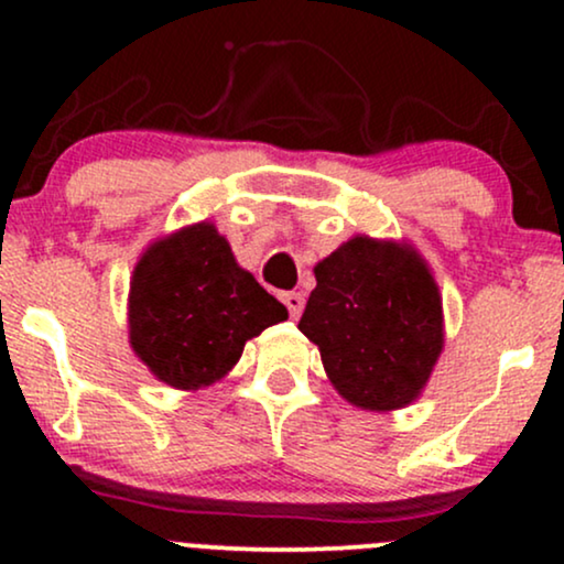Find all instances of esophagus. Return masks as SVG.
Masks as SVG:
<instances>
[{
	"label": "esophagus",
	"instance_id": "esophagus-1",
	"mask_svg": "<svg viewBox=\"0 0 564 564\" xmlns=\"http://www.w3.org/2000/svg\"><path fill=\"white\" fill-rule=\"evenodd\" d=\"M281 300H283V304H286L289 307V315L291 318H300L302 315V307H304V296L300 294V291H286V294H281Z\"/></svg>",
	"mask_w": 564,
	"mask_h": 564
}]
</instances>
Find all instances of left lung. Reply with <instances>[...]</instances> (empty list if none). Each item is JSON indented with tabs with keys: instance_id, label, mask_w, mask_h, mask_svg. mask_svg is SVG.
<instances>
[{
	"instance_id": "8db88e82",
	"label": "left lung",
	"mask_w": 564,
	"mask_h": 564,
	"mask_svg": "<svg viewBox=\"0 0 564 564\" xmlns=\"http://www.w3.org/2000/svg\"><path fill=\"white\" fill-rule=\"evenodd\" d=\"M300 332L347 403L394 411L419 398L443 352V300L413 246L355 236L315 264Z\"/></svg>"
}]
</instances>
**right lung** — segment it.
I'll return each instance as SVG.
<instances>
[{
    "label": "right lung",
    "instance_id": "1",
    "mask_svg": "<svg viewBox=\"0 0 564 564\" xmlns=\"http://www.w3.org/2000/svg\"><path fill=\"white\" fill-rule=\"evenodd\" d=\"M286 318L212 223L148 246L129 283V345L174 390L215 384L251 336Z\"/></svg>",
    "mask_w": 564,
    "mask_h": 564
}]
</instances>
